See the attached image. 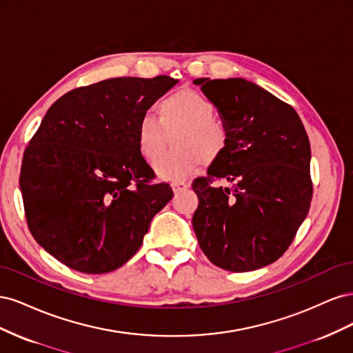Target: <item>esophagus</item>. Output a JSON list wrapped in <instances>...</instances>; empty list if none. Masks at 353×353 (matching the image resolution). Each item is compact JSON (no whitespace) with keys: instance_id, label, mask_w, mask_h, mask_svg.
Returning a JSON list of instances; mask_svg holds the SVG:
<instances>
[{"instance_id":"obj_1","label":"esophagus","mask_w":353,"mask_h":353,"mask_svg":"<svg viewBox=\"0 0 353 353\" xmlns=\"http://www.w3.org/2000/svg\"><path fill=\"white\" fill-rule=\"evenodd\" d=\"M172 190L175 191V193H178V191H183V190H185V188H188L190 187V184H187L185 181H172Z\"/></svg>"}]
</instances>
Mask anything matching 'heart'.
I'll return each instance as SVG.
<instances>
[{"label":"heart","instance_id":"1","mask_svg":"<svg viewBox=\"0 0 353 353\" xmlns=\"http://www.w3.org/2000/svg\"><path fill=\"white\" fill-rule=\"evenodd\" d=\"M157 119L143 116L137 125V145L152 166L159 165L174 135L175 150L159 168L162 176H179L203 162H216L225 153L230 134L225 122L213 116L215 105L194 90H181L157 104Z\"/></svg>","mask_w":353,"mask_h":353}]
</instances>
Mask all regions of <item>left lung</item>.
I'll use <instances>...</instances> for the list:
<instances>
[{"instance_id": "8db88e82", "label": "left lung", "mask_w": 353, "mask_h": 353, "mask_svg": "<svg viewBox=\"0 0 353 353\" xmlns=\"http://www.w3.org/2000/svg\"><path fill=\"white\" fill-rule=\"evenodd\" d=\"M228 128L225 153L194 179L193 228L206 258L248 272L280 259L312 200L311 144L290 104L241 78H199ZM234 182L215 188V180Z\"/></svg>"}]
</instances>
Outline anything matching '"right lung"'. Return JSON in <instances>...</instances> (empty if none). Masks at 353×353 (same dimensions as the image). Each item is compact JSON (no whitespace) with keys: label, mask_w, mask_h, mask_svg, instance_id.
<instances>
[{"label":"right lung","mask_w":353,"mask_h":353,"mask_svg":"<svg viewBox=\"0 0 353 353\" xmlns=\"http://www.w3.org/2000/svg\"><path fill=\"white\" fill-rule=\"evenodd\" d=\"M178 81L160 74L74 88L48 109L20 168L28 228L69 268L105 274L141 248L172 199L137 145V125Z\"/></svg>","instance_id":"1"}]
</instances>
